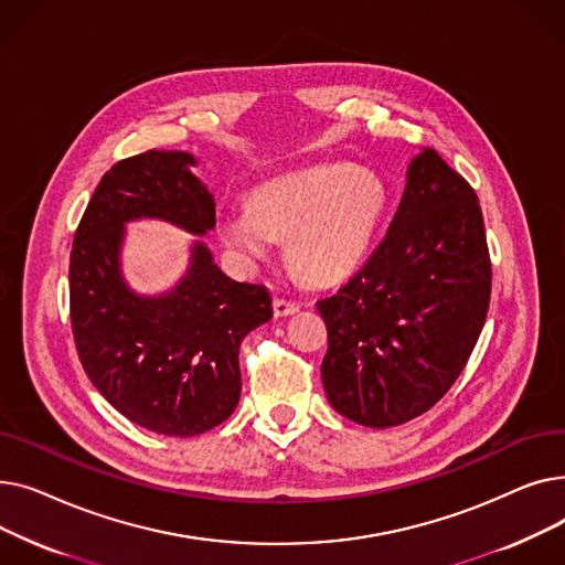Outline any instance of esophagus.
Wrapping results in <instances>:
<instances>
[{
	"instance_id": "obj_1",
	"label": "esophagus",
	"mask_w": 565,
	"mask_h": 565,
	"mask_svg": "<svg viewBox=\"0 0 565 565\" xmlns=\"http://www.w3.org/2000/svg\"><path fill=\"white\" fill-rule=\"evenodd\" d=\"M273 309H275V316H277V318H286V316L298 313V311H300V305L292 302V300H286V298H275Z\"/></svg>"
}]
</instances>
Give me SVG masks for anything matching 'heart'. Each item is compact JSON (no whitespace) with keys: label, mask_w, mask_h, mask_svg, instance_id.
I'll return each instance as SVG.
<instances>
[{"label":"heart","mask_w":565,"mask_h":565,"mask_svg":"<svg viewBox=\"0 0 565 565\" xmlns=\"http://www.w3.org/2000/svg\"><path fill=\"white\" fill-rule=\"evenodd\" d=\"M390 190L366 167L313 164L260 185L249 203L217 213L224 245L245 263L265 260L277 237L288 258L316 284L348 277L369 254L387 215Z\"/></svg>","instance_id":"heart-1"}]
</instances>
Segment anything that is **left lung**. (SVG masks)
<instances>
[{"label": "left lung", "mask_w": 565, "mask_h": 565, "mask_svg": "<svg viewBox=\"0 0 565 565\" xmlns=\"http://www.w3.org/2000/svg\"><path fill=\"white\" fill-rule=\"evenodd\" d=\"M490 286L479 196L424 148L384 241L337 295L316 302L328 324L320 375L330 405L369 428L430 409L481 337Z\"/></svg>", "instance_id": "left-lung-1"}]
</instances>
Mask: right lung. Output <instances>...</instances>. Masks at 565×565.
Returning a JSON list of instances; mask_svg holds the SVG:
<instances>
[{"label": "right lung", "mask_w": 565, "mask_h": 565, "mask_svg": "<svg viewBox=\"0 0 565 565\" xmlns=\"http://www.w3.org/2000/svg\"><path fill=\"white\" fill-rule=\"evenodd\" d=\"M183 151L116 162L98 183L71 252V322L79 362L105 401L132 424L194 437L241 401L237 350L273 318L265 286L226 277L201 241L171 290L135 292L121 273L126 224L162 220L192 235L215 228V199Z\"/></svg>", "instance_id": "1"}]
</instances>
